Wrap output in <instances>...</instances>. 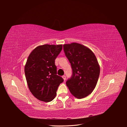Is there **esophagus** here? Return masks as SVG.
I'll return each mask as SVG.
<instances>
[{
    "instance_id": "1",
    "label": "esophagus",
    "mask_w": 127,
    "mask_h": 127,
    "mask_svg": "<svg viewBox=\"0 0 127 127\" xmlns=\"http://www.w3.org/2000/svg\"><path fill=\"white\" fill-rule=\"evenodd\" d=\"M62 78H63L64 80V81H65V80H66V76H65V75H64V76H62Z\"/></svg>"
}]
</instances>
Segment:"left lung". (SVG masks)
<instances>
[{
  "label": "left lung",
  "mask_w": 127,
  "mask_h": 127,
  "mask_svg": "<svg viewBox=\"0 0 127 127\" xmlns=\"http://www.w3.org/2000/svg\"><path fill=\"white\" fill-rule=\"evenodd\" d=\"M63 49L72 69L66 84L75 97H85L95 89L100 75L96 57L90 49L78 43L65 44Z\"/></svg>",
  "instance_id": "obj_1"
}]
</instances>
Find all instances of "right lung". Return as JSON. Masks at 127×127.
I'll use <instances>...</instances> for the list:
<instances>
[{"instance_id":"right-lung-1","label":"right lung","mask_w":127,"mask_h":127,"mask_svg":"<svg viewBox=\"0 0 127 127\" xmlns=\"http://www.w3.org/2000/svg\"><path fill=\"white\" fill-rule=\"evenodd\" d=\"M62 49V45L38 46L30 53L25 66V74L30 91L40 101H52L64 81L57 75L55 60Z\"/></svg>"}]
</instances>
